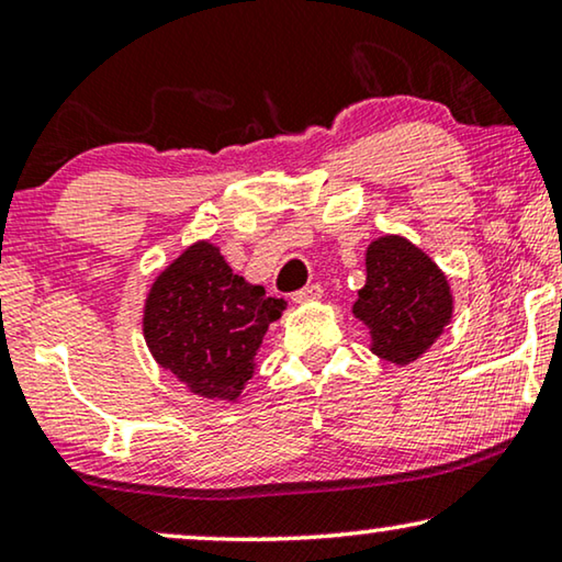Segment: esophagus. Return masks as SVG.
I'll return each instance as SVG.
<instances>
[{"instance_id": "obj_1", "label": "esophagus", "mask_w": 562, "mask_h": 562, "mask_svg": "<svg viewBox=\"0 0 562 562\" xmlns=\"http://www.w3.org/2000/svg\"><path fill=\"white\" fill-rule=\"evenodd\" d=\"M321 295H323V288L318 282H313L303 290L292 292V300H295V303H307V300H321Z\"/></svg>"}]
</instances>
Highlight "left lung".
Wrapping results in <instances>:
<instances>
[{"instance_id": "left-lung-1", "label": "left lung", "mask_w": 562, "mask_h": 562, "mask_svg": "<svg viewBox=\"0 0 562 562\" xmlns=\"http://www.w3.org/2000/svg\"><path fill=\"white\" fill-rule=\"evenodd\" d=\"M453 313V297L436 262L402 236H382L367 249V284L353 315L371 330V351L409 363L428 351Z\"/></svg>"}]
</instances>
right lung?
Returning <instances> with one entry per match:
<instances>
[{"label": "right lung", "mask_w": 562, "mask_h": 562, "mask_svg": "<svg viewBox=\"0 0 562 562\" xmlns=\"http://www.w3.org/2000/svg\"><path fill=\"white\" fill-rule=\"evenodd\" d=\"M284 305L259 284L244 282L213 244L201 241L155 280L145 305V341L155 361L193 394L236 400Z\"/></svg>", "instance_id": "right-lung-1"}]
</instances>
